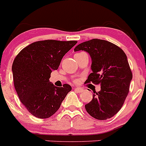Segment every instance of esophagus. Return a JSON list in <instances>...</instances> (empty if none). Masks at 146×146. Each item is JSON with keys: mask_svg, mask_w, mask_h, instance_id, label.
<instances>
[{"mask_svg": "<svg viewBox=\"0 0 146 146\" xmlns=\"http://www.w3.org/2000/svg\"><path fill=\"white\" fill-rule=\"evenodd\" d=\"M74 90H76V92H78V93H81V92L83 91V88H79V87H75Z\"/></svg>", "mask_w": 146, "mask_h": 146, "instance_id": "1", "label": "esophagus"}]
</instances>
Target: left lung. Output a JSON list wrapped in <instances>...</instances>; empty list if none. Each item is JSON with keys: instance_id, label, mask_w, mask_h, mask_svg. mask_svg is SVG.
I'll return each instance as SVG.
<instances>
[{"instance_id": "8db88e82", "label": "left lung", "mask_w": 146, "mask_h": 146, "mask_svg": "<svg viewBox=\"0 0 146 146\" xmlns=\"http://www.w3.org/2000/svg\"><path fill=\"white\" fill-rule=\"evenodd\" d=\"M78 50L88 52L92 60L93 72L86 83L100 85V91L85 106L86 111L98 120L112 118L123 105L133 78L126 55L116 45L96 38L78 45L74 51Z\"/></svg>"}]
</instances>
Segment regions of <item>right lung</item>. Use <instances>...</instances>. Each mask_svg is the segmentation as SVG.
Instances as JSON below:
<instances>
[{
	"label": "right lung",
	"instance_id": "add662e5",
	"mask_svg": "<svg viewBox=\"0 0 146 146\" xmlns=\"http://www.w3.org/2000/svg\"><path fill=\"white\" fill-rule=\"evenodd\" d=\"M76 40H46L28 45L17 55L12 66L15 89L30 113L38 118L52 116L60 108L71 86L56 87L49 80L62 58Z\"/></svg>",
	"mask_w": 146,
	"mask_h": 146
}]
</instances>
